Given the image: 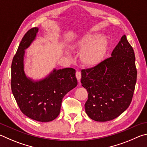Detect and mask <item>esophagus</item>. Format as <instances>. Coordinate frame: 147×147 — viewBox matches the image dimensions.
<instances>
[{
    "instance_id": "esophagus-1",
    "label": "esophagus",
    "mask_w": 147,
    "mask_h": 147,
    "mask_svg": "<svg viewBox=\"0 0 147 147\" xmlns=\"http://www.w3.org/2000/svg\"><path fill=\"white\" fill-rule=\"evenodd\" d=\"M76 76L77 79H78V81L79 82V81H80V79L81 78V72L80 71H77L76 73Z\"/></svg>"
}]
</instances>
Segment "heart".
<instances>
[{"label":"heart","mask_w":147,"mask_h":147,"mask_svg":"<svg viewBox=\"0 0 147 147\" xmlns=\"http://www.w3.org/2000/svg\"><path fill=\"white\" fill-rule=\"evenodd\" d=\"M79 46L84 49L81 55L83 63L93 65L101 58L105 47V38L103 37L96 38L95 35H87L81 40Z\"/></svg>","instance_id":"heart-1"}]
</instances>
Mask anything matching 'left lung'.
Returning <instances> with one entry per match:
<instances>
[{"mask_svg": "<svg viewBox=\"0 0 147 147\" xmlns=\"http://www.w3.org/2000/svg\"><path fill=\"white\" fill-rule=\"evenodd\" d=\"M111 55L96 66L81 69V83L88 93L85 111L96 121L117 117L129 107L134 92L135 53L125 35Z\"/></svg>", "mask_w": 147, "mask_h": 147, "instance_id": "left-lung-1", "label": "left lung"}]
</instances>
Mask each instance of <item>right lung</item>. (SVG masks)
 <instances>
[{
  "instance_id": "add662e5",
  "label": "right lung",
  "mask_w": 147,
  "mask_h": 147,
  "mask_svg": "<svg viewBox=\"0 0 147 147\" xmlns=\"http://www.w3.org/2000/svg\"><path fill=\"white\" fill-rule=\"evenodd\" d=\"M38 28H31L20 41L11 63V88L20 110L27 117L40 122L51 121L60 113L62 100L78 84L71 68L54 69L38 82L28 79L24 72V50L34 40Z\"/></svg>"
}]
</instances>
